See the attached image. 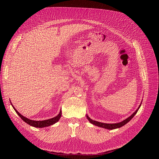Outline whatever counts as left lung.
<instances>
[{
    "label": "left lung",
    "mask_w": 159,
    "mask_h": 159,
    "mask_svg": "<svg viewBox=\"0 0 159 159\" xmlns=\"http://www.w3.org/2000/svg\"><path fill=\"white\" fill-rule=\"evenodd\" d=\"M142 104H140V106L139 107V108L136 110V111L133 113V114L129 117L127 119L125 120L124 121L120 122V123H115V124H107V123H101V122H98V121H94L93 120L90 119L88 116H87V120H89V121L92 124L96 125V126H98L99 127H101V128H106V129H116V128H120L123 126H124L125 125H126L127 123H128L133 117L134 116L137 114V112H138L140 106H141Z\"/></svg>",
    "instance_id": "1"
}]
</instances>
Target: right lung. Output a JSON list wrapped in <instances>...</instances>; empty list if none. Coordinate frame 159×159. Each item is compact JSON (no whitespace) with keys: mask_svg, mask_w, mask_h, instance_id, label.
Returning a JSON list of instances; mask_svg holds the SVG:
<instances>
[{"mask_svg":"<svg viewBox=\"0 0 159 159\" xmlns=\"http://www.w3.org/2000/svg\"><path fill=\"white\" fill-rule=\"evenodd\" d=\"M12 107H13L14 109L15 110V111L16 112L17 114L19 115V117H20V118L22 120H23L25 122H26V123H28V125H30L32 126L36 127V128H44V127H47V126L52 125L55 124V123L58 122L61 116V111H60L59 114L57 116H55L53 118L47 120H43V121H34V120H31L30 119H28L27 118L21 115L20 113L15 109V107L13 106H12Z\"/></svg>","mask_w":159,"mask_h":159,"instance_id":"right-lung-1","label":"right lung"}]
</instances>
